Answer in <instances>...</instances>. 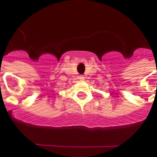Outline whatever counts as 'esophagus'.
<instances>
[{"label":"esophagus","instance_id":"esophagus-1","mask_svg":"<svg viewBox=\"0 0 157 157\" xmlns=\"http://www.w3.org/2000/svg\"><path fill=\"white\" fill-rule=\"evenodd\" d=\"M78 78H79L80 80H84V78H85V77L83 75H79V77H78Z\"/></svg>","mask_w":157,"mask_h":157}]
</instances>
